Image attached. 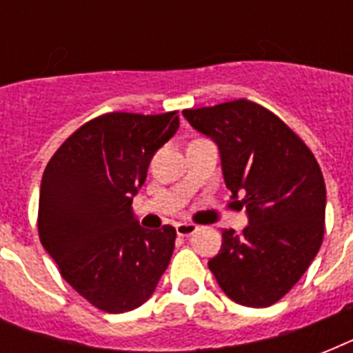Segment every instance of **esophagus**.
<instances>
[{
    "instance_id": "1",
    "label": "esophagus",
    "mask_w": 353,
    "mask_h": 353,
    "mask_svg": "<svg viewBox=\"0 0 353 353\" xmlns=\"http://www.w3.org/2000/svg\"><path fill=\"white\" fill-rule=\"evenodd\" d=\"M176 231L179 236H190L198 231V225H194V223H177Z\"/></svg>"
}]
</instances>
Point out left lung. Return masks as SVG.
Returning a JSON list of instances; mask_svg holds the SVG:
<instances>
[{
  "label": "left lung",
  "mask_w": 353,
  "mask_h": 353,
  "mask_svg": "<svg viewBox=\"0 0 353 353\" xmlns=\"http://www.w3.org/2000/svg\"><path fill=\"white\" fill-rule=\"evenodd\" d=\"M183 115L220 148L232 198L243 196L249 225L221 231L209 269L229 299L268 307L306 273L324 238L326 187L315 155L280 117L238 99Z\"/></svg>",
  "instance_id": "1"
}]
</instances>
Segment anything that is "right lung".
I'll return each mask as SVG.
<instances>
[{"mask_svg": "<svg viewBox=\"0 0 353 353\" xmlns=\"http://www.w3.org/2000/svg\"><path fill=\"white\" fill-rule=\"evenodd\" d=\"M177 112H112L73 132L47 163L38 234L63 280L106 313L135 310L170 263L176 229L148 231L132 216L155 150L177 132Z\"/></svg>", "mask_w": 353, "mask_h": 353, "instance_id": "1", "label": "right lung"}]
</instances>
